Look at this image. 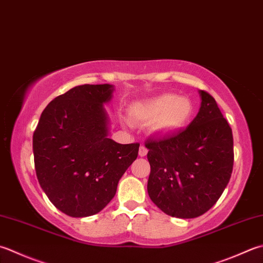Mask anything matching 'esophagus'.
Wrapping results in <instances>:
<instances>
[{
  "mask_svg": "<svg viewBox=\"0 0 263 263\" xmlns=\"http://www.w3.org/2000/svg\"><path fill=\"white\" fill-rule=\"evenodd\" d=\"M148 153V149L145 146H140L139 148V156L140 157H145Z\"/></svg>",
  "mask_w": 263,
  "mask_h": 263,
  "instance_id": "obj_1",
  "label": "esophagus"
}]
</instances>
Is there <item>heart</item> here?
I'll use <instances>...</instances> for the list:
<instances>
[{"instance_id":"heart-1","label":"heart","mask_w":263,"mask_h":263,"mask_svg":"<svg viewBox=\"0 0 263 263\" xmlns=\"http://www.w3.org/2000/svg\"><path fill=\"white\" fill-rule=\"evenodd\" d=\"M194 110V104L189 98L164 93L133 106L131 116L136 123H152L153 132L170 135L187 126Z\"/></svg>"}]
</instances>
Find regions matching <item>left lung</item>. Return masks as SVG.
I'll return each mask as SVG.
<instances>
[{"instance_id": "obj_1", "label": "left lung", "mask_w": 263, "mask_h": 263, "mask_svg": "<svg viewBox=\"0 0 263 263\" xmlns=\"http://www.w3.org/2000/svg\"><path fill=\"white\" fill-rule=\"evenodd\" d=\"M199 95L198 114L184 130L145 142L149 197L164 213L181 219L208 212L227 187L234 166L231 127L214 98L203 90Z\"/></svg>"}]
</instances>
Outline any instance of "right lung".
Segmentation results:
<instances>
[{
	"label": "right lung",
	"mask_w": 263,
	"mask_h": 263,
	"mask_svg": "<svg viewBox=\"0 0 263 263\" xmlns=\"http://www.w3.org/2000/svg\"><path fill=\"white\" fill-rule=\"evenodd\" d=\"M111 93L109 84L75 86L45 107L34 131L39 182L50 202L69 217L100 212L138 157L140 143L121 145L107 137L104 104Z\"/></svg>",
	"instance_id": "obj_1"
}]
</instances>
